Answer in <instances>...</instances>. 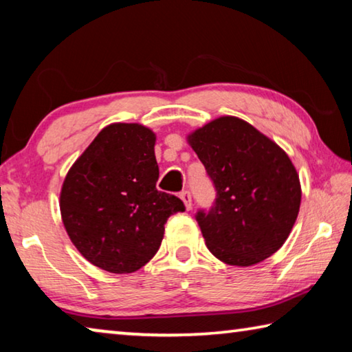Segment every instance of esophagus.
<instances>
[{
    "mask_svg": "<svg viewBox=\"0 0 352 352\" xmlns=\"http://www.w3.org/2000/svg\"><path fill=\"white\" fill-rule=\"evenodd\" d=\"M180 199L183 200V204H184V206H186V210H190V208H192V199H190L189 190H182Z\"/></svg>",
    "mask_w": 352,
    "mask_h": 352,
    "instance_id": "1",
    "label": "esophagus"
}]
</instances>
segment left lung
<instances>
[{
  "mask_svg": "<svg viewBox=\"0 0 352 352\" xmlns=\"http://www.w3.org/2000/svg\"><path fill=\"white\" fill-rule=\"evenodd\" d=\"M188 141L217 192L210 211L195 214L208 250L237 267L278 252L301 204L300 178L287 153L234 116L214 119Z\"/></svg>",
  "mask_w": 352,
  "mask_h": 352,
  "instance_id": "8db88e82",
  "label": "left lung"
}]
</instances>
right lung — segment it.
<instances>
[{"label":"right lung","instance_id":"add662e5","mask_svg":"<svg viewBox=\"0 0 352 352\" xmlns=\"http://www.w3.org/2000/svg\"><path fill=\"white\" fill-rule=\"evenodd\" d=\"M155 133L140 124L102 129L65 177L60 212L80 254L110 273H132L162 245L183 201L157 189Z\"/></svg>","mask_w":352,"mask_h":352}]
</instances>
